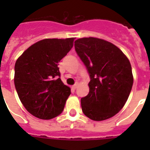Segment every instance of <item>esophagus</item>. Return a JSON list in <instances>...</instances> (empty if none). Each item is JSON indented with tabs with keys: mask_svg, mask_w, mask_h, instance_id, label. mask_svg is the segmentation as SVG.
<instances>
[{
	"mask_svg": "<svg viewBox=\"0 0 150 150\" xmlns=\"http://www.w3.org/2000/svg\"><path fill=\"white\" fill-rule=\"evenodd\" d=\"M77 86H78V83H75L74 86H71V89H72L73 90H75V89L77 88Z\"/></svg>",
	"mask_w": 150,
	"mask_h": 150,
	"instance_id": "1",
	"label": "esophagus"
}]
</instances>
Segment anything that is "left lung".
Instances as JSON below:
<instances>
[{
    "label": "left lung",
    "instance_id": "1",
    "mask_svg": "<svg viewBox=\"0 0 150 150\" xmlns=\"http://www.w3.org/2000/svg\"><path fill=\"white\" fill-rule=\"evenodd\" d=\"M75 48L90 77L89 94L81 99L82 112L93 121L112 117L123 108L132 88L130 61L117 47L102 39H79Z\"/></svg>",
    "mask_w": 150,
    "mask_h": 150
}]
</instances>
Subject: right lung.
<instances>
[{"mask_svg": "<svg viewBox=\"0 0 150 150\" xmlns=\"http://www.w3.org/2000/svg\"><path fill=\"white\" fill-rule=\"evenodd\" d=\"M75 38L45 39L29 47L17 59L15 86L21 102L33 116L49 120L62 113L71 89L61 81L58 63Z\"/></svg>", "mask_w": 150, "mask_h": 150, "instance_id": "1", "label": "right lung"}]
</instances>
